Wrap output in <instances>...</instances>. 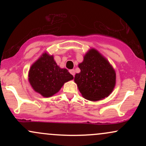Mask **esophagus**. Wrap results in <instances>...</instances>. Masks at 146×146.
I'll use <instances>...</instances> for the list:
<instances>
[{
    "mask_svg": "<svg viewBox=\"0 0 146 146\" xmlns=\"http://www.w3.org/2000/svg\"><path fill=\"white\" fill-rule=\"evenodd\" d=\"M69 72H70V73H71V74L72 75H73V76H74L75 74V70H74V69H71V70H70Z\"/></svg>",
    "mask_w": 146,
    "mask_h": 146,
    "instance_id": "esophagus-1",
    "label": "esophagus"
}]
</instances>
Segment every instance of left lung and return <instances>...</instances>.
I'll return each mask as SVG.
<instances>
[{
	"mask_svg": "<svg viewBox=\"0 0 146 146\" xmlns=\"http://www.w3.org/2000/svg\"><path fill=\"white\" fill-rule=\"evenodd\" d=\"M74 81L82 96L90 101L108 97L115 86L116 74L108 61L97 50L90 49L79 64Z\"/></svg>",
	"mask_w": 146,
	"mask_h": 146,
	"instance_id": "left-lung-1",
	"label": "left lung"
}]
</instances>
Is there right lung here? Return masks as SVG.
<instances>
[{
    "label": "right lung",
    "mask_w": 146,
    "mask_h": 146,
    "mask_svg": "<svg viewBox=\"0 0 146 146\" xmlns=\"http://www.w3.org/2000/svg\"><path fill=\"white\" fill-rule=\"evenodd\" d=\"M73 79L67 69L60 68L53 57L46 53L33 64L29 72V81L33 90L45 98L56 94L64 84Z\"/></svg>",
    "instance_id": "1"
}]
</instances>
